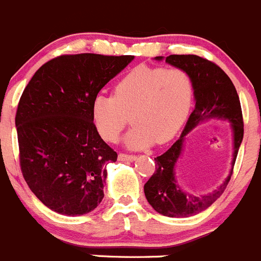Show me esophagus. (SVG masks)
I'll use <instances>...</instances> for the list:
<instances>
[{
	"instance_id": "esophagus-1",
	"label": "esophagus",
	"mask_w": 261,
	"mask_h": 261,
	"mask_svg": "<svg viewBox=\"0 0 261 261\" xmlns=\"http://www.w3.org/2000/svg\"><path fill=\"white\" fill-rule=\"evenodd\" d=\"M118 159L120 160V162H133V160H136V155L124 154V152H120V154L118 155Z\"/></svg>"
}]
</instances>
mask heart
Returning a JSON list of instances; mask_svg holds the SVG:
<instances>
[{
    "label": "heart",
    "instance_id": "obj_1",
    "mask_svg": "<svg viewBox=\"0 0 261 261\" xmlns=\"http://www.w3.org/2000/svg\"><path fill=\"white\" fill-rule=\"evenodd\" d=\"M194 99V83L182 68L135 67L115 84L112 95L93 99L92 116L98 133L115 142L129 115L135 123L125 137L130 149H145L172 140L186 121Z\"/></svg>",
    "mask_w": 261,
    "mask_h": 261
}]
</instances>
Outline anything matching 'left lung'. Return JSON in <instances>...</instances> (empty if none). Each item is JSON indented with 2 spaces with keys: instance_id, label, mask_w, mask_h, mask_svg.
Returning <instances> with one entry per match:
<instances>
[{
  "instance_id": "obj_1",
  "label": "left lung",
  "mask_w": 261,
  "mask_h": 261,
  "mask_svg": "<svg viewBox=\"0 0 261 261\" xmlns=\"http://www.w3.org/2000/svg\"><path fill=\"white\" fill-rule=\"evenodd\" d=\"M156 59L160 61L162 57H156ZM166 62L190 73L194 83L195 109L189 116L181 137L166 152L154 159L156 171L145 184L143 190L147 202L160 215L168 217H189L208 208L223 194L230 176L217 190L205 197H194L184 193L174 178V166L182 151L185 136L205 119L229 120L234 135V166L243 138L242 109L236 87L216 63L191 54H172L167 57Z\"/></svg>"
}]
</instances>
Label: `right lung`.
Segmentation results:
<instances>
[{
    "mask_svg": "<svg viewBox=\"0 0 261 261\" xmlns=\"http://www.w3.org/2000/svg\"><path fill=\"white\" fill-rule=\"evenodd\" d=\"M133 56H59L42 64L15 115L19 163L46 207L67 216L89 214L103 199L106 166L118 154L98 133L92 103Z\"/></svg>",
    "mask_w": 261,
    "mask_h": 261,
    "instance_id": "add662e5",
    "label": "right lung"
}]
</instances>
